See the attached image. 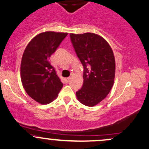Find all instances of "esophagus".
I'll list each match as a JSON object with an SVG mask.
<instances>
[{"instance_id": "1", "label": "esophagus", "mask_w": 149, "mask_h": 149, "mask_svg": "<svg viewBox=\"0 0 149 149\" xmlns=\"http://www.w3.org/2000/svg\"><path fill=\"white\" fill-rule=\"evenodd\" d=\"M70 80H71V78H65V82L66 83H68L70 81Z\"/></svg>"}]
</instances>
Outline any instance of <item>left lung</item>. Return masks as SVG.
I'll use <instances>...</instances> for the list:
<instances>
[{
    "label": "left lung",
    "instance_id": "8db88e82",
    "mask_svg": "<svg viewBox=\"0 0 149 149\" xmlns=\"http://www.w3.org/2000/svg\"><path fill=\"white\" fill-rule=\"evenodd\" d=\"M70 38L84 69L83 86L76 96L84 105L93 107L105 98L113 86V52L107 41L96 34L71 33Z\"/></svg>",
    "mask_w": 149,
    "mask_h": 149
}]
</instances>
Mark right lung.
Wrapping results in <instances>:
<instances>
[{
    "label": "right lung",
    "instance_id": "right-lung-1",
    "mask_svg": "<svg viewBox=\"0 0 149 149\" xmlns=\"http://www.w3.org/2000/svg\"><path fill=\"white\" fill-rule=\"evenodd\" d=\"M67 35L63 32H42L35 36L24 51L20 66L22 86L29 97L42 104L50 103L56 99L63 87L49 60Z\"/></svg>",
    "mask_w": 149,
    "mask_h": 149
}]
</instances>
